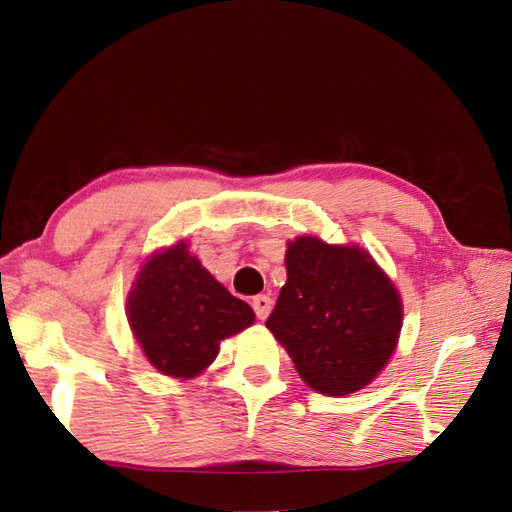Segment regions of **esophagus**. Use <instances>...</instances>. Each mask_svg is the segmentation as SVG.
<instances>
[{
  "mask_svg": "<svg viewBox=\"0 0 512 512\" xmlns=\"http://www.w3.org/2000/svg\"><path fill=\"white\" fill-rule=\"evenodd\" d=\"M271 297L269 295H256L252 299V306H254V313L258 319H267L271 313Z\"/></svg>",
  "mask_w": 512,
  "mask_h": 512,
  "instance_id": "obj_1",
  "label": "esophagus"
}]
</instances>
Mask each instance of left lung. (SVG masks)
<instances>
[{"label": "left lung", "mask_w": 512, "mask_h": 512, "mask_svg": "<svg viewBox=\"0 0 512 512\" xmlns=\"http://www.w3.org/2000/svg\"><path fill=\"white\" fill-rule=\"evenodd\" d=\"M286 284L267 328L310 389L341 397L389 363L402 330V299L369 252L297 236L286 249Z\"/></svg>", "instance_id": "obj_1"}]
</instances>
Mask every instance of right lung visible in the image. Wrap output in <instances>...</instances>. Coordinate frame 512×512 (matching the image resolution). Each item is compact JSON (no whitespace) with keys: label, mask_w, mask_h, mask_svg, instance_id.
<instances>
[{"label":"right lung","mask_w":512,"mask_h":512,"mask_svg":"<svg viewBox=\"0 0 512 512\" xmlns=\"http://www.w3.org/2000/svg\"><path fill=\"white\" fill-rule=\"evenodd\" d=\"M128 321L149 363L189 380L213 363L223 339L252 326L254 310L180 241L147 258L128 295Z\"/></svg>","instance_id":"add662e5"}]
</instances>
